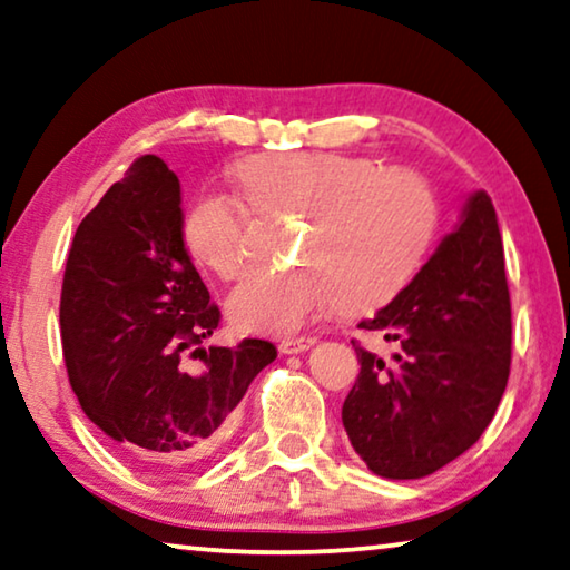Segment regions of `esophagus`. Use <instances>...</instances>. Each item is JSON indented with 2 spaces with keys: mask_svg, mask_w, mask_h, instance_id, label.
I'll return each instance as SVG.
<instances>
[{
  "mask_svg": "<svg viewBox=\"0 0 570 570\" xmlns=\"http://www.w3.org/2000/svg\"><path fill=\"white\" fill-rule=\"evenodd\" d=\"M314 343H317L314 337H288V340H282V343H278V351H282L284 355L304 353V351H309Z\"/></svg>",
  "mask_w": 570,
  "mask_h": 570,
  "instance_id": "34e87169",
  "label": "esophagus"
}]
</instances>
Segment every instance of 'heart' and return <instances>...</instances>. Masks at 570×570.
<instances>
[{"mask_svg": "<svg viewBox=\"0 0 570 570\" xmlns=\"http://www.w3.org/2000/svg\"><path fill=\"white\" fill-rule=\"evenodd\" d=\"M245 202L261 215H302L288 271H253L227 296L243 333L292 335L340 304L361 314L384 307L412 282L432 240L438 197L412 168H379L335 150L250 156L235 168ZM248 209L219 191L194 197L184 243L204 268L235 278L248 258Z\"/></svg>", "mask_w": 570, "mask_h": 570, "instance_id": "b5f03b06", "label": "heart"}]
</instances>
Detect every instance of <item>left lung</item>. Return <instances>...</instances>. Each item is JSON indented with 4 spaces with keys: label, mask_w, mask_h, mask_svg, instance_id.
<instances>
[{
    "label": "left lung",
    "mask_w": 570,
    "mask_h": 570,
    "mask_svg": "<svg viewBox=\"0 0 570 570\" xmlns=\"http://www.w3.org/2000/svg\"><path fill=\"white\" fill-rule=\"evenodd\" d=\"M402 345L386 366L355 345L343 404L351 445L384 479H422L465 453L494 420L512 361L504 245L487 191L465 202L420 274L358 325Z\"/></svg>",
    "instance_id": "1"
}]
</instances>
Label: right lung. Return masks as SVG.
<instances>
[{
    "instance_id": "right-lung-1",
    "label": "right lung",
    "mask_w": 570,
    "mask_h": 570,
    "mask_svg": "<svg viewBox=\"0 0 570 570\" xmlns=\"http://www.w3.org/2000/svg\"><path fill=\"white\" fill-rule=\"evenodd\" d=\"M181 184L142 156L81 219L61 288L63 361L87 417L127 455L181 471L215 448L250 381L276 358L268 340L197 347L217 304L184 245ZM193 351L203 366L189 370Z\"/></svg>"
}]
</instances>
